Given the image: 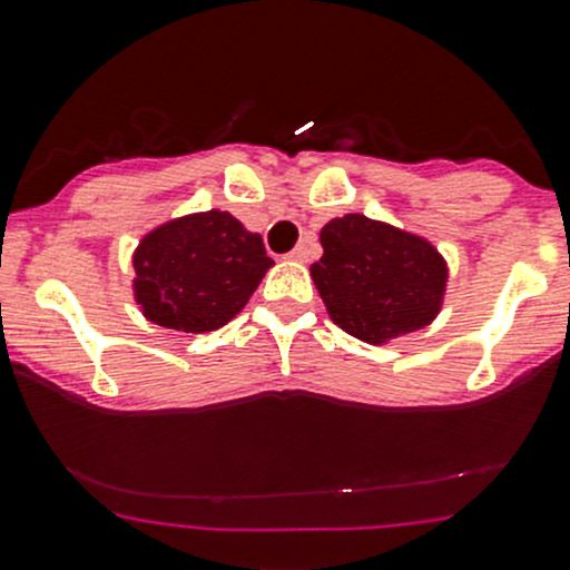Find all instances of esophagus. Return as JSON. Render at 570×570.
Wrapping results in <instances>:
<instances>
[{
  "label": "esophagus",
  "instance_id": "34e87169",
  "mask_svg": "<svg viewBox=\"0 0 570 570\" xmlns=\"http://www.w3.org/2000/svg\"><path fill=\"white\" fill-rule=\"evenodd\" d=\"M308 245H312L308 239L301 242V245H297L295 250L289 253V258H295V262H308V253H312V247H308Z\"/></svg>",
  "mask_w": 570,
  "mask_h": 570
}]
</instances>
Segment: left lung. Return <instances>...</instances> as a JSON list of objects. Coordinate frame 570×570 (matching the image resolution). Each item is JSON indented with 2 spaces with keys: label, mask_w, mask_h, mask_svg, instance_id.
Here are the masks:
<instances>
[{
  "label": "left lung",
  "mask_w": 570,
  "mask_h": 570,
  "mask_svg": "<svg viewBox=\"0 0 570 570\" xmlns=\"http://www.w3.org/2000/svg\"><path fill=\"white\" fill-rule=\"evenodd\" d=\"M312 278L328 317L356 340L384 345L425 328L443 308L449 264L429 239L364 214L320 230Z\"/></svg>",
  "instance_id": "1"
}]
</instances>
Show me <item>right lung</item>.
Here are the masks:
<instances>
[{"label":"right lung","instance_id":"obj_1","mask_svg":"<svg viewBox=\"0 0 570 570\" xmlns=\"http://www.w3.org/2000/svg\"><path fill=\"white\" fill-rule=\"evenodd\" d=\"M273 258L234 214L197 212L158 225L132 253V297L150 323L184 334L223 328L247 306Z\"/></svg>","mask_w":570,"mask_h":570}]
</instances>
